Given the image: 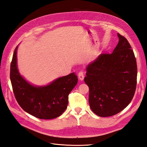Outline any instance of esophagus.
Returning <instances> with one entry per match:
<instances>
[{"mask_svg":"<svg viewBox=\"0 0 147 147\" xmlns=\"http://www.w3.org/2000/svg\"><path fill=\"white\" fill-rule=\"evenodd\" d=\"M84 74L83 72H80L78 74V78L80 81H83L84 80Z\"/></svg>","mask_w":147,"mask_h":147,"instance_id":"esophagus-1","label":"esophagus"}]
</instances>
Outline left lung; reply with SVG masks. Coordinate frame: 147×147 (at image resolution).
Returning a JSON list of instances; mask_svg holds the SVG:
<instances>
[{
  "label": "left lung",
  "instance_id": "1",
  "mask_svg": "<svg viewBox=\"0 0 147 147\" xmlns=\"http://www.w3.org/2000/svg\"><path fill=\"white\" fill-rule=\"evenodd\" d=\"M119 42L112 54H101L89 63L84 82L90 88L91 110L101 117L113 116L129 104L137 84L136 59L127 39Z\"/></svg>",
  "mask_w": 147,
  "mask_h": 147
}]
</instances>
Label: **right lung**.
<instances>
[{
    "label": "right lung",
    "mask_w": 147,
    "mask_h": 147,
    "mask_svg": "<svg viewBox=\"0 0 147 147\" xmlns=\"http://www.w3.org/2000/svg\"><path fill=\"white\" fill-rule=\"evenodd\" d=\"M15 48L10 65V80L15 98L21 107L32 116L43 119L59 117L68 104V96L77 84L74 73L55 79L47 85L31 84L20 74Z\"/></svg>",
    "instance_id": "add662e5"
}]
</instances>
